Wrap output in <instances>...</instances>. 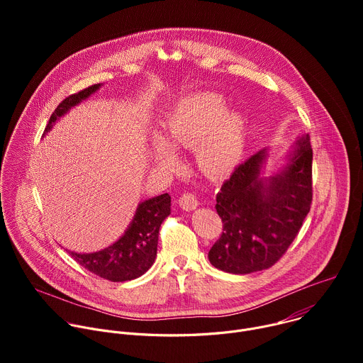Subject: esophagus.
<instances>
[{
  "mask_svg": "<svg viewBox=\"0 0 363 363\" xmlns=\"http://www.w3.org/2000/svg\"><path fill=\"white\" fill-rule=\"evenodd\" d=\"M178 202H179V205H181V208L185 210V211H192V210H195L196 206H198V199H196V196H195L194 194H191V192L182 194V195L179 196Z\"/></svg>",
  "mask_w": 363,
  "mask_h": 363,
  "instance_id": "esophagus-1",
  "label": "esophagus"
}]
</instances>
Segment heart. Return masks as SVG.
<instances>
[{"label": "heart", "mask_w": 363, "mask_h": 363, "mask_svg": "<svg viewBox=\"0 0 363 363\" xmlns=\"http://www.w3.org/2000/svg\"><path fill=\"white\" fill-rule=\"evenodd\" d=\"M165 138L155 135L152 155L164 167H175L177 147H196L199 165L211 175L233 172L245 149V121L237 111H227L224 96L202 91L179 100L165 121ZM170 143L168 144L166 140Z\"/></svg>", "instance_id": "heart-1"}]
</instances>
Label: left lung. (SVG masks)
Returning <instances> with one entry per match:
<instances>
[{"instance_id":"1","label":"left lung","mask_w":363,"mask_h":363,"mask_svg":"<svg viewBox=\"0 0 363 363\" xmlns=\"http://www.w3.org/2000/svg\"><path fill=\"white\" fill-rule=\"evenodd\" d=\"M267 150L240 164L217 194L223 234L208 252L210 263L225 273L248 274L274 266L298 234L313 199L310 136H301L289 164L262 178Z\"/></svg>"}]
</instances>
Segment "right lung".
<instances>
[{
    "label": "right lung",
    "mask_w": 363,
    "mask_h": 363,
    "mask_svg": "<svg viewBox=\"0 0 363 363\" xmlns=\"http://www.w3.org/2000/svg\"><path fill=\"white\" fill-rule=\"evenodd\" d=\"M101 84L89 86L67 96L56 108L44 129L47 133L56 121L82 100L94 93ZM171 214V196L162 194L139 203L136 214L125 234L108 248L96 252H73L70 255L90 273L111 281H128L145 274L155 262L161 224Z\"/></svg>",
    "instance_id": "obj_1"
}]
</instances>
